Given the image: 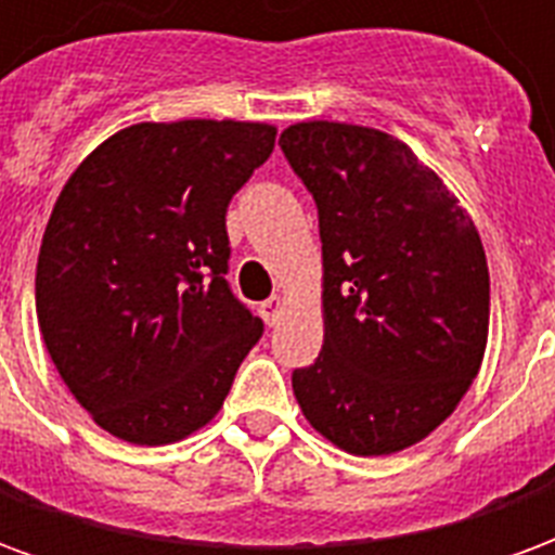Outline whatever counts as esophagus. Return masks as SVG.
<instances>
[{"label":"esophagus","mask_w":555,"mask_h":555,"mask_svg":"<svg viewBox=\"0 0 555 555\" xmlns=\"http://www.w3.org/2000/svg\"><path fill=\"white\" fill-rule=\"evenodd\" d=\"M258 312H261L267 326H276L282 312H285V300H282V297H270V300L261 302V309H258Z\"/></svg>","instance_id":"esophagus-1"}]
</instances>
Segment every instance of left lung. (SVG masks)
Segmentation results:
<instances>
[{
	"label": "left lung",
	"instance_id": "1",
	"mask_svg": "<svg viewBox=\"0 0 555 555\" xmlns=\"http://www.w3.org/2000/svg\"><path fill=\"white\" fill-rule=\"evenodd\" d=\"M279 145L318 205L324 253V348L294 369V396L338 449L401 452L452 416L481 369V237L401 139L300 121Z\"/></svg>",
	"mask_w": 555,
	"mask_h": 555
}]
</instances>
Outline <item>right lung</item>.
<instances>
[{"instance_id": "add662e5", "label": "right lung", "mask_w": 555, "mask_h": 555, "mask_svg": "<svg viewBox=\"0 0 555 555\" xmlns=\"http://www.w3.org/2000/svg\"><path fill=\"white\" fill-rule=\"evenodd\" d=\"M273 145L258 121H145L67 178L38 255V326L118 440L166 446L207 425L264 333L225 282V210Z\"/></svg>"}]
</instances>
